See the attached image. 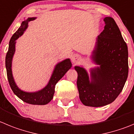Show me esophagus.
<instances>
[{"label": "esophagus", "mask_w": 134, "mask_h": 134, "mask_svg": "<svg viewBox=\"0 0 134 134\" xmlns=\"http://www.w3.org/2000/svg\"><path fill=\"white\" fill-rule=\"evenodd\" d=\"M71 60H72V62L74 64H76L77 62H78L80 60V57L78 54H73L71 57Z\"/></svg>", "instance_id": "esophagus-1"}]
</instances>
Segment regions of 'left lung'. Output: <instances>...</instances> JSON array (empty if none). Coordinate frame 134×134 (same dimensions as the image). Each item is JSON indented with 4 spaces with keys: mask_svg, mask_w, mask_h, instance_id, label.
I'll list each match as a JSON object with an SVG mask.
<instances>
[{
    "mask_svg": "<svg viewBox=\"0 0 134 134\" xmlns=\"http://www.w3.org/2000/svg\"><path fill=\"white\" fill-rule=\"evenodd\" d=\"M105 26L97 37L91 58L97 66L88 71L74 66L77 86L84 105L104 106L114 101L123 89L128 75V50L121 32L111 17L104 18Z\"/></svg>",
    "mask_w": 134,
    "mask_h": 134,
    "instance_id": "8db88e82",
    "label": "left lung"
}]
</instances>
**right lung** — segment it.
I'll return each mask as SVG.
<instances>
[{
    "mask_svg": "<svg viewBox=\"0 0 134 134\" xmlns=\"http://www.w3.org/2000/svg\"><path fill=\"white\" fill-rule=\"evenodd\" d=\"M36 18V17H29L26 20H24L18 30L13 34L9 42L8 52L5 59V66L10 86L16 96L28 104L32 105H46L53 98L56 83L70 69L72 62L70 59L66 58L56 64L48 84L40 90L36 92H25L18 88L14 81L12 71L13 58L16 50V40L20 37L28 29L29 22Z\"/></svg>",
    "mask_w": 134,
    "mask_h": 134,
    "instance_id": "1",
    "label": "right lung"
}]
</instances>
